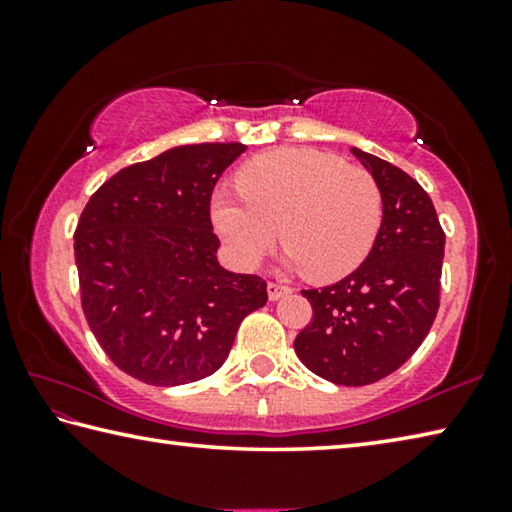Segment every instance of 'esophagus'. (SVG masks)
<instances>
[{"instance_id":"esophagus-1","label":"esophagus","mask_w":512,"mask_h":512,"mask_svg":"<svg viewBox=\"0 0 512 512\" xmlns=\"http://www.w3.org/2000/svg\"><path fill=\"white\" fill-rule=\"evenodd\" d=\"M268 300H280L284 296H289V293L293 291L291 287H287V284H277V282H268Z\"/></svg>"}]
</instances>
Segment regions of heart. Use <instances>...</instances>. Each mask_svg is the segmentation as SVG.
<instances>
[{
  "instance_id": "heart-1",
  "label": "heart",
  "mask_w": 512,
  "mask_h": 512,
  "mask_svg": "<svg viewBox=\"0 0 512 512\" xmlns=\"http://www.w3.org/2000/svg\"><path fill=\"white\" fill-rule=\"evenodd\" d=\"M237 192L212 196V221L239 264L257 266L277 232L291 268L316 282L352 273L379 235L384 198L372 173L316 149H275L237 173Z\"/></svg>"
}]
</instances>
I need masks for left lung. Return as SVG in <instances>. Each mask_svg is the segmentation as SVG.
I'll use <instances>...</instances> for the list:
<instances>
[{
	"label": "left lung",
	"mask_w": 512,
	"mask_h": 512,
	"mask_svg": "<svg viewBox=\"0 0 512 512\" xmlns=\"http://www.w3.org/2000/svg\"><path fill=\"white\" fill-rule=\"evenodd\" d=\"M384 198L379 235L357 271L302 291L311 323L296 336L305 366L332 384L366 386L420 348L440 307L445 232L429 194L395 164L352 149Z\"/></svg>",
	"instance_id": "left-lung-1"
}]
</instances>
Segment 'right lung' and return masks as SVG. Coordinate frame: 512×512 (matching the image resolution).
Returning a JSON list of instances; mask_svg holds the SVG:
<instances>
[{
  "label": "right lung",
  "instance_id": "obj_1",
  "mask_svg": "<svg viewBox=\"0 0 512 512\" xmlns=\"http://www.w3.org/2000/svg\"><path fill=\"white\" fill-rule=\"evenodd\" d=\"M239 142L185 144L106 180L74 232L81 305L103 352L151 386L210 377L237 329L266 305L259 275L216 259L210 201Z\"/></svg>",
  "mask_w": 512,
  "mask_h": 512
}]
</instances>
